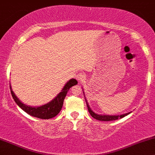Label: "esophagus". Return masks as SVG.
Wrapping results in <instances>:
<instances>
[{"label": "esophagus", "mask_w": 155, "mask_h": 155, "mask_svg": "<svg viewBox=\"0 0 155 155\" xmlns=\"http://www.w3.org/2000/svg\"><path fill=\"white\" fill-rule=\"evenodd\" d=\"M76 78H77V80L80 83H83L85 80V75L83 72H80V73H78L76 75Z\"/></svg>", "instance_id": "34e87169"}]
</instances>
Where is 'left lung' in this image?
I'll list each match as a JSON object with an SVG mask.
<instances>
[{"mask_svg":"<svg viewBox=\"0 0 155 155\" xmlns=\"http://www.w3.org/2000/svg\"><path fill=\"white\" fill-rule=\"evenodd\" d=\"M86 101V104H87V109H88V111L90 113V114H91V116L93 117L95 119L97 120H99V121H114V120H117L118 118H121L124 117V116H126L128 114H129L130 113H128V114H123V115H120V116H108V115H98V114H95L94 112L91 109V108H90V106H88V104H87V101Z\"/></svg>","mask_w":155,"mask_h":155,"instance_id":"left-lung-1","label":"left lung"}]
</instances>
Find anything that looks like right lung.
<instances>
[{"mask_svg":"<svg viewBox=\"0 0 155 155\" xmlns=\"http://www.w3.org/2000/svg\"><path fill=\"white\" fill-rule=\"evenodd\" d=\"M77 84L78 81H76L75 79L70 80V81L65 84V85L63 87L62 91L57 95L56 98L53 99L51 102L48 103V104L39 107H31L28 106L27 105L24 104L23 103H21L19 101V99L16 96V95L13 93L12 89H11V85L10 89L11 93V95H12L13 100L15 101L16 104L18 105L22 110H24L25 112L27 113L29 115L34 116V117L41 118V119H49V118H51L54 117V116H56L57 114L60 113L62 108L63 102H64L67 93L68 92V91L70 89V87L77 85Z\"/></svg>","mask_w":155,"mask_h":155,"instance_id":"add662e5","label":"right lung"}]
</instances>
